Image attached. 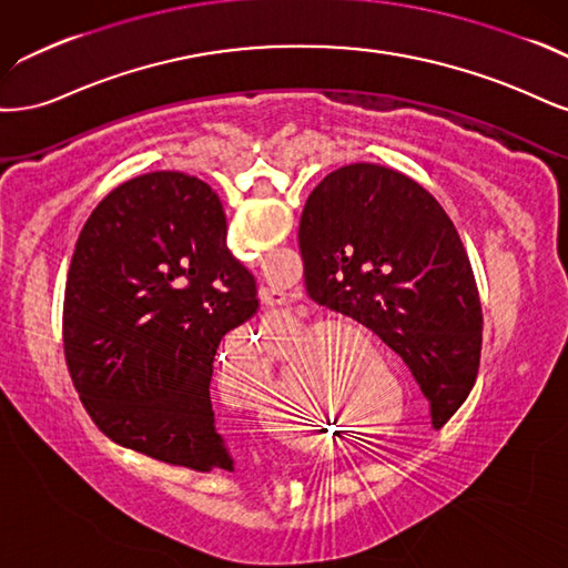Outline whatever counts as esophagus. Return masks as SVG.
I'll list each match as a JSON object with an SVG mask.
<instances>
[{
    "label": "esophagus",
    "instance_id": "34e87169",
    "mask_svg": "<svg viewBox=\"0 0 568 568\" xmlns=\"http://www.w3.org/2000/svg\"><path fill=\"white\" fill-rule=\"evenodd\" d=\"M262 300H264L266 306H278V304H283L285 295H283V292H276V290H262Z\"/></svg>",
    "mask_w": 568,
    "mask_h": 568
}]
</instances>
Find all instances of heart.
I'll return each instance as SVG.
<instances>
[{"instance_id": "1", "label": "heart", "mask_w": 568, "mask_h": 568, "mask_svg": "<svg viewBox=\"0 0 568 568\" xmlns=\"http://www.w3.org/2000/svg\"><path fill=\"white\" fill-rule=\"evenodd\" d=\"M346 331L344 325H325V327H311V331L304 335V339H314V342H323V339H335L337 335H342ZM290 379H283V387L287 389ZM264 425L266 429L283 438L287 444H295V446H306V448H318L323 444L331 442V434H333V425L327 423L325 415H314L311 417V423H306L304 427H292L287 423V417L281 413L278 406H266L264 408Z\"/></svg>"}]
</instances>
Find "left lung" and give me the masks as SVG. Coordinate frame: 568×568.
<instances>
[{"label":"left lung","instance_id":"8db88e82","mask_svg":"<svg viewBox=\"0 0 568 568\" xmlns=\"http://www.w3.org/2000/svg\"><path fill=\"white\" fill-rule=\"evenodd\" d=\"M300 252L308 297L396 352L446 425L479 373L484 314L465 245L432 193L389 168L346 164L311 191Z\"/></svg>","mask_w":568,"mask_h":568}]
</instances>
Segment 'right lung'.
Returning a JSON list of instances; mask_svg holds the SVG:
<instances>
[{"label":"right lung","instance_id":"right-lung-1","mask_svg":"<svg viewBox=\"0 0 568 568\" xmlns=\"http://www.w3.org/2000/svg\"><path fill=\"white\" fill-rule=\"evenodd\" d=\"M260 308L216 193L153 172L108 193L78 237L63 302L72 384L111 442L195 471L233 469L210 400L222 337Z\"/></svg>","mask_w":568,"mask_h":568}]
</instances>
